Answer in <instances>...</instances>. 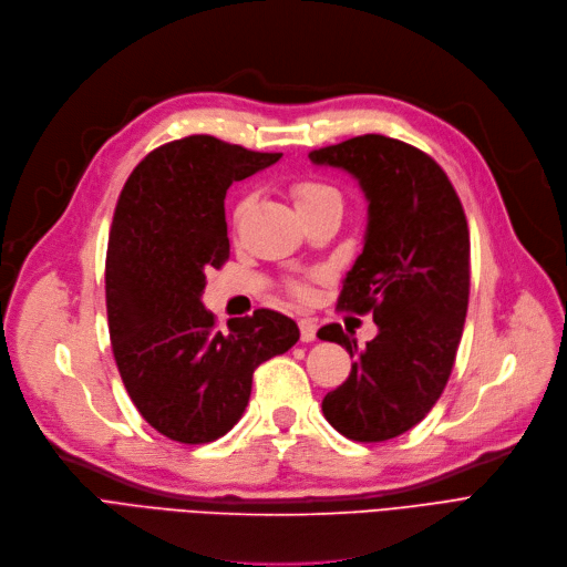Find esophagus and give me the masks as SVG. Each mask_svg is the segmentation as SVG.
<instances>
[{
    "label": "esophagus",
    "instance_id": "34e87169",
    "mask_svg": "<svg viewBox=\"0 0 567 567\" xmlns=\"http://www.w3.org/2000/svg\"><path fill=\"white\" fill-rule=\"evenodd\" d=\"M299 331H301L303 342H312L317 338V324L312 322V319H299Z\"/></svg>",
    "mask_w": 567,
    "mask_h": 567
}]
</instances>
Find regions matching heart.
Segmentation results:
<instances>
[{
	"mask_svg": "<svg viewBox=\"0 0 567 567\" xmlns=\"http://www.w3.org/2000/svg\"><path fill=\"white\" fill-rule=\"evenodd\" d=\"M289 194L293 204H297L299 213L306 215L315 208H322L327 204H340V192L322 181H315V178H301V181H293L289 187ZM245 210V204H240L236 208V217H240ZM289 297H293L297 301H308L310 299V287L303 282H289L287 287Z\"/></svg>",
	"mask_w": 567,
	"mask_h": 567,
	"instance_id": "1",
	"label": "heart"
}]
</instances>
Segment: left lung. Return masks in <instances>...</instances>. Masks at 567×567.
Here are the masks:
<instances>
[{"instance_id":"1","label":"left lung","mask_w":567,"mask_h":567,"mask_svg":"<svg viewBox=\"0 0 567 567\" xmlns=\"http://www.w3.org/2000/svg\"><path fill=\"white\" fill-rule=\"evenodd\" d=\"M308 157L350 171L365 194L363 252L338 308L378 324L363 350L340 324L317 331L357 357L322 410L344 437L391 440L424 420L452 375L471 293L467 219L445 171L410 143L363 134Z\"/></svg>"}]
</instances>
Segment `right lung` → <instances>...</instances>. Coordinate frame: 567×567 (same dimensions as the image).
Segmentation results:
<instances>
[{
  "instance_id": "1",
  "label": "right lung",
  "mask_w": 567,
  "mask_h": 567,
  "mask_svg": "<svg viewBox=\"0 0 567 567\" xmlns=\"http://www.w3.org/2000/svg\"><path fill=\"white\" fill-rule=\"evenodd\" d=\"M280 157L194 134L155 147L120 192L106 250L111 348L143 420L183 445L231 431L257 365L299 340L297 322L268 308L217 331L202 303L206 270L229 259V185Z\"/></svg>"
}]
</instances>
